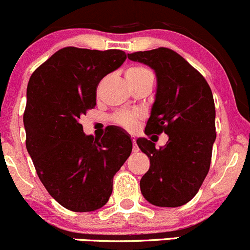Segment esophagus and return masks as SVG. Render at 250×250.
Wrapping results in <instances>:
<instances>
[{
  "mask_svg": "<svg viewBox=\"0 0 250 250\" xmlns=\"http://www.w3.org/2000/svg\"><path fill=\"white\" fill-rule=\"evenodd\" d=\"M138 151H139V147L135 144V139H133V152H138Z\"/></svg>",
  "mask_w": 250,
  "mask_h": 250,
  "instance_id": "esophagus-1",
  "label": "esophagus"
}]
</instances>
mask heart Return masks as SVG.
I'll list each match as a JSON object with an SVG mask.
<instances>
[{
    "label": "heart",
    "instance_id": "heart-1",
    "mask_svg": "<svg viewBox=\"0 0 250 250\" xmlns=\"http://www.w3.org/2000/svg\"><path fill=\"white\" fill-rule=\"evenodd\" d=\"M148 75H152L150 70L140 66V65H132L125 70V78H127L128 82H133V81H137L139 78L148 76ZM138 120H139V115L135 112H129V111H122L115 116V122L120 125L121 127L129 130L137 127Z\"/></svg>",
    "mask_w": 250,
    "mask_h": 250
}]
</instances>
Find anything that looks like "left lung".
Here are the masks:
<instances>
[{
	"instance_id": "left-lung-1",
	"label": "left lung",
	"mask_w": 250,
	"mask_h": 250,
	"mask_svg": "<svg viewBox=\"0 0 250 250\" xmlns=\"http://www.w3.org/2000/svg\"><path fill=\"white\" fill-rule=\"evenodd\" d=\"M128 59L150 66L157 78L145 134L166 133L169 138L160 148L146 138L137 140L150 158V168L140 180L141 193L153 206L180 207L195 197L210 167L216 138L210 87L169 48L135 52Z\"/></svg>"
}]
</instances>
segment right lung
Segmentation results:
<instances>
[{
    "label": "right lung",
    "mask_w": 250,
    "mask_h": 250,
    "mask_svg": "<svg viewBox=\"0 0 250 250\" xmlns=\"http://www.w3.org/2000/svg\"><path fill=\"white\" fill-rule=\"evenodd\" d=\"M127 59L120 49L58 50L31 75L26 89V148L40 180L66 209L93 211L112 193L113 175L132 152L130 137L109 128L85 135L80 118L97 105L100 81Z\"/></svg>",
    "instance_id": "1"
}]
</instances>
